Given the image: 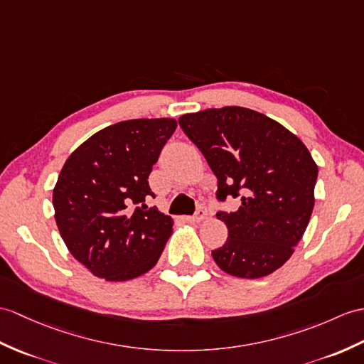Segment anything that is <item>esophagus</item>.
Returning a JSON list of instances; mask_svg holds the SVG:
<instances>
[{
	"instance_id": "esophagus-1",
	"label": "esophagus",
	"mask_w": 364,
	"mask_h": 364,
	"mask_svg": "<svg viewBox=\"0 0 364 364\" xmlns=\"http://www.w3.org/2000/svg\"><path fill=\"white\" fill-rule=\"evenodd\" d=\"M206 215H208L206 209H205V208H198L197 213L193 214V215H191V217H186V220L191 222V223H198V222H201V220H205Z\"/></svg>"
}]
</instances>
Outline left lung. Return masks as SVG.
I'll use <instances>...</instances> for the list:
<instances>
[{"instance_id":"1","label":"left lung","mask_w":364,"mask_h":364,"mask_svg":"<svg viewBox=\"0 0 364 364\" xmlns=\"http://www.w3.org/2000/svg\"><path fill=\"white\" fill-rule=\"evenodd\" d=\"M178 122L217 176V200L242 201L234 213H217L228 239L213 251L215 264L235 277L272 274L291 257L315 206L318 166L309 149L243 107L208 108Z\"/></svg>"}]
</instances>
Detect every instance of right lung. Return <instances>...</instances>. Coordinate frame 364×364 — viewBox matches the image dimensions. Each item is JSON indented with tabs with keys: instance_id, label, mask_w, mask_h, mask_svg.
Masks as SVG:
<instances>
[{
	"instance_id": "add662e5",
	"label": "right lung",
	"mask_w": 364,
	"mask_h": 364,
	"mask_svg": "<svg viewBox=\"0 0 364 364\" xmlns=\"http://www.w3.org/2000/svg\"><path fill=\"white\" fill-rule=\"evenodd\" d=\"M176 121L130 119L105 127L75 149L53 192L55 223L75 260L107 281H130L155 267L172 217L146 200L149 175Z\"/></svg>"
}]
</instances>
